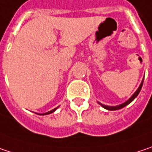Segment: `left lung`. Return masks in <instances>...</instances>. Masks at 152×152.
Here are the masks:
<instances>
[{
    "label": "left lung",
    "instance_id": "obj_1",
    "mask_svg": "<svg viewBox=\"0 0 152 152\" xmlns=\"http://www.w3.org/2000/svg\"><path fill=\"white\" fill-rule=\"evenodd\" d=\"M143 82H144V79L142 80V82H141V84H140V86H138V88L137 89V91H136L132 95V97L127 100V101H125V103L123 104H118V105H114V106H110V105H105V104H101L100 102H98V103L104 109H106V110H109V111H115V110H118V109H121V108H123V107H125L126 106L127 104H129L131 103V102H132L134 99H136V97L138 95V93L140 92L141 91V88H142V86H143Z\"/></svg>",
    "mask_w": 152,
    "mask_h": 152
}]
</instances>
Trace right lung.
Here are the masks:
<instances>
[{"label": "right lung", "instance_id": "1", "mask_svg": "<svg viewBox=\"0 0 152 152\" xmlns=\"http://www.w3.org/2000/svg\"><path fill=\"white\" fill-rule=\"evenodd\" d=\"M58 108H59V106H58V107H56V108H54V109H53V110H51V111H49V112H48V113H37V114H38V115H48V114L53 113V112H55Z\"/></svg>", "mask_w": 152, "mask_h": 152}]
</instances>
